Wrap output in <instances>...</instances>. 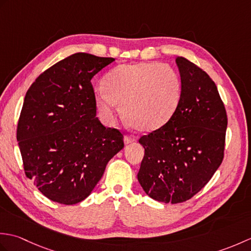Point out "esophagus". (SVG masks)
Listing matches in <instances>:
<instances>
[{
  "mask_svg": "<svg viewBox=\"0 0 251 251\" xmlns=\"http://www.w3.org/2000/svg\"><path fill=\"white\" fill-rule=\"evenodd\" d=\"M136 141V138L134 137V136H125L124 137V143L125 145H129V143H131V142H135Z\"/></svg>",
  "mask_w": 251,
  "mask_h": 251,
  "instance_id": "obj_1",
  "label": "esophagus"
}]
</instances>
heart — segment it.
<instances>
[{"label": "heart", "instance_id": "heart-1", "mask_svg": "<svg viewBox=\"0 0 251 251\" xmlns=\"http://www.w3.org/2000/svg\"><path fill=\"white\" fill-rule=\"evenodd\" d=\"M181 98V81L174 69L159 62L117 66L108 73L105 86L95 89L94 99L104 124L123 116L142 131L161 128L172 119Z\"/></svg>", "mask_w": 251, "mask_h": 251}]
</instances>
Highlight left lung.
<instances>
[{
    "instance_id": "1",
    "label": "left lung",
    "mask_w": 251,
    "mask_h": 251,
    "mask_svg": "<svg viewBox=\"0 0 251 251\" xmlns=\"http://www.w3.org/2000/svg\"><path fill=\"white\" fill-rule=\"evenodd\" d=\"M181 98L166 124L142 136L145 156L138 181L151 199L182 202L204 188L222 163L227 117L215 82L183 57H176Z\"/></svg>"
}]
</instances>
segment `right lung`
<instances>
[{"label": "right lung", "mask_w": 251, "mask_h": 251, "mask_svg": "<svg viewBox=\"0 0 251 251\" xmlns=\"http://www.w3.org/2000/svg\"><path fill=\"white\" fill-rule=\"evenodd\" d=\"M114 60L77 52L47 69L25 94L17 127L25 173L52 201H84L124 148L121 132L96 117L90 83Z\"/></svg>", "instance_id": "obj_1"}]
</instances>
